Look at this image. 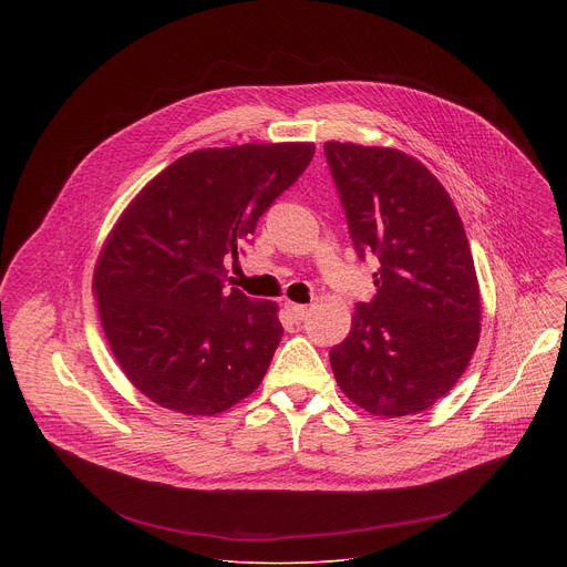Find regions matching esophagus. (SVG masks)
I'll return each instance as SVG.
<instances>
[{
    "label": "esophagus",
    "mask_w": 567,
    "mask_h": 567,
    "mask_svg": "<svg viewBox=\"0 0 567 567\" xmlns=\"http://www.w3.org/2000/svg\"><path fill=\"white\" fill-rule=\"evenodd\" d=\"M287 311L296 322H302L309 316V309L305 305H296V302H287Z\"/></svg>",
    "instance_id": "esophagus-1"
}]
</instances>
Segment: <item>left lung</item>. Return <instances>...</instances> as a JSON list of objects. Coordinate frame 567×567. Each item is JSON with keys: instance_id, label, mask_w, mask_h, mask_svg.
<instances>
[{"instance_id": "1", "label": "left lung", "mask_w": 567, "mask_h": 567, "mask_svg": "<svg viewBox=\"0 0 567 567\" xmlns=\"http://www.w3.org/2000/svg\"><path fill=\"white\" fill-rule=\"evenodd\" d=\"M359 256L374 254L377 296L330 350L343 394L374 417L429 411L464 374L480 341V285L453 199L415 156L326 143Z\"/></svg>"}]
</instances>
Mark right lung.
I'll return each mask as SVG.
<instances>
[{
  "mask_svg": "<svg viewBox=\"0 0 567 567\" xmlns=\"http://www.w3.org/2000/svg\"><path fill=\"white\" fill-rule=\"evenodd\" d=\"M313 143H241L179 156L110 230L94 267L101 326L130 383L182 415L213 417L265 379L278 305L226 289V258L309 166Z\"/></svg>",
  "mask_w": 567,
  "mask_h": 567,
  "instance_id": "1",
  "label": "right lung"
}]
</instances>
